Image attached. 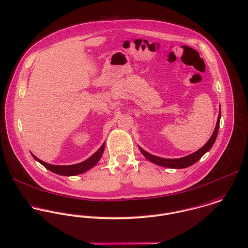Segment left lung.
<instances>
[{
	"instance_id": "1",
	"label": "left lung",
	"mask_w": 248,
	"mask_h": 248,
	"mask_svg": "<svg viewBox=\"0 0 248 248\" xmlns=\"http://www.w3.org/2000/svg\"><path fill=\"white\" fill-rule=\"evenodd\" d=\"M220 117H221V111H219L216 127H215V130H214L211 138L208 140V141L201 149H199L198 151H196L195 153H193L191 155H188V156L183 157V158H178V159H165V158L154 156V155L146 152L145 150H143L141 147H140V152L143 154V156L147 160H149L150 162H152L156 165L162 166V167H167V168H171V169H184V168L190 167L191 165H193L197 161H199L202 157V155L212 147V145H213V143L216 140L217 134H218L219 124H220Z\"/></svg>"
}]
</instances>
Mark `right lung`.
<instances>
[{
	"label": "right lung",
	"mask_w": 248,
	"mask_h": 248,
	"mask_svg": "<svg viewBox=\"0 0 248 248\" xmlns=\"http://www.w3.org/2000/svg\"><path fill=\"white\" fill-rule=\"evenodd\" d=\"M104 148H105V144H103L90 158H88L87 160L76 164V165H70V166H56V165H50L47 164L40 159H38L34 154H32V156L38 161L40 162L45 168H46L47 170H51L52 172H55L57 174L60 175H67V176H71V175H77L79 173H82L86 170H88L89 169H91L92 167H94L99 160L102 157V154L104 152Z\"/></svg>",
	"instance_id": "add662e5"
}]
</instances>
